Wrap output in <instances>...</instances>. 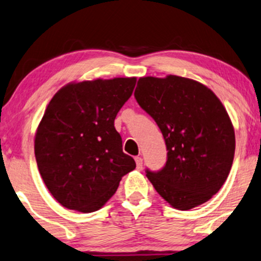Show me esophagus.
<instances>
[{"instance_id": "obj_1", "label": "esophagus", "mask_w": 261, "mask_h": 261, "mask_svg": "<svg viewBox=\"0 0 261 261\" xmlns=\"http://www.w3.org/2000/svg\"><path fill=\"white\" fill-rule=\"evenodd\" d=\"M136 163H137V169L143 168V159L141 157H136Z\"/></svg>"}]
</instances>
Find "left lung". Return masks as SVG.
Segmentation results:
<instances>
[{
	"instance_id": "left-lung-1",
	"label": "left lung",
	"mask_w": 261,
	"mask_h": 261,
	"mask_svg": "<svg viewBox=\"0 0 261 261\" xmlns=\"http://www.w3.org/2000/svg\"><path fill=\"white\" fill-rule=\"evenodd\" d=\"M134 96L159 125L168 151L162 169H146L156 191L179 211L211 199L227 179L236 144L218 96L202 83L174 75L141 77Z\"/></svg>"
}]
</instances>
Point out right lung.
Wrapping results in <instances>:
<instances>
[{
	"instance_id": "right-lung-1",
	"label": "right lung",
	"mask_w": 261,
	"mask_h": 261,
	"mask_svg": "<svg viewBox=\"0 0 261 261\" xmlns=\"http://www.w3.org/2000/svg\"><path fill=\"white\" fill-rule=\"evenodd\" d=\"M136 77L73 82L48 104L35 136V157L47 189L63 207L98 211L136 161L122 150L115 118Z\"/></svg>"
}]
</instances>
